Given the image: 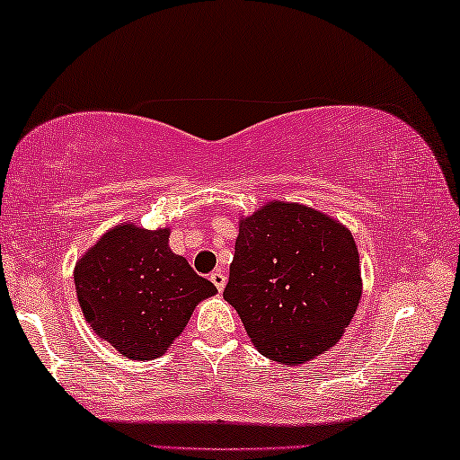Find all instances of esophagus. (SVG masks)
<instances>
[{
  "mask_svg": "<svg viewBox=\"0 0 460 460\" xmlns=\"http://www.w3.org/2000/svg\"><path fill=\"white\" fill-rule=\"evenodd\" d=\"M211 282H213V285H216L217 291H224V287H226V276H224L222 270H216V272L211 274Z\"/></svg>",
  "mask_w": 460,
  "mask_h": 460,
  "instance_id": "34e87169",
  "label": "esophagus"
}]
</instances>
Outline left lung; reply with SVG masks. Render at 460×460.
<instances>
[{
    "label": "left lung",
    "mask_w": 460,
    "mask_h": 460,
    "mask_svg": "<svg viewBox=\"0 0 460 460\" xmlns=\"http://www.w3.org/2000/svg\"><path fill=\"white\" fill-rule=\"evenodd\" d=\"M354 236L310 207L270 203L244 217L224 299L260 354L304 364L332 348L360 304Z\"/></svg>",
    "instance_id": "obj_1"
}]
</instances>
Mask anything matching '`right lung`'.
Wrapping results in <instances>:
<instances>
[{"instance_id":"add662e5","label":"right lung","mask_w":460,"mask_h":460,"mask_svg":"<svg viewBox=\"0 0 460 460\" xmlns=\"http://www.w3.org/2000/svg\"><path fill=\"white\" fill-rule=\"evenodd\" d=\"M81 312L131 360L165 354L200 299L217 288L169 249V230L112 228L75 266Z\"/></svg>"}]
</instances>
